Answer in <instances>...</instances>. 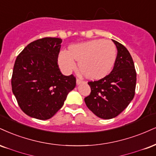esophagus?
<instances>
[{
	"label": "esophagus",
	"instance_id": "obj_1",
	"mask_svg": "<svg viewBox=\"0 0 156 156\" xmlns=\"http://www.w3.org/2000/svg\"><path fill=\"white\" fill-rule=\"evenodd\" d=\"M83 80H81V79H79V78H77V79H76V83H77V85H79L80 83H83Z\"/></svg>",
	"mask_w": 156,
	"mask_h": 156
}]
</instances>
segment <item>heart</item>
<instances>
[{"label":"heart","instance_id":"heart-1","mask_svg":"<svg viewBox=\"0 0 156 156\" xmlns=\"http://www.w3.org/2000/svg\"><path fill=\"white\" fill-rule=\"evenodd\" d=\"M116 54V47L112 41L94 39L71 45L69 51H61L58 62L62 70L68 74L76 69L77 60L83 74L89 78H98L111 71L115 62Z\"/></svg>","mask_w":156,"mask_h":156}]
</instances>
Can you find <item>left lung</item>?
I'll list each match as a JSON object with an SVG mask.
<instances>
[{"label":"left lung","instance_id":"1","mask_svg":"<svg viewBox=\"0 0 156 156\" xmlns=\"http://www.w3.org/2000/svg\"><path fill=\"white\" fill-rule=\"evenodd\" d=\"M118 53L113 69L99 80L89 81L91 93L84 101L99 118L113 119L123 112L134 97L136 73L132 57L123 45L112 40Z\"/></svg>","mask_w":156,"mask_h":156}]
</instances>
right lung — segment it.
<instances>
[{
    "instance_id": "1",
    "label": "right lung",
    "mask_w": 156,
    "mask_h": 156,
    "mask_svg": "<svg viewBox=\"0 0 156 156\" xmlns=\"http://www.w3.org/2000/svg\"><path fill=\"white\" fill-rule=\"evenodd\" d=\"M62 42L58 37L38 39L28 44L15 61L13 94L22 111L32 118L53 117L76 87V78L64 76L59 68Z\"/></svg>"
}]
</instances>
